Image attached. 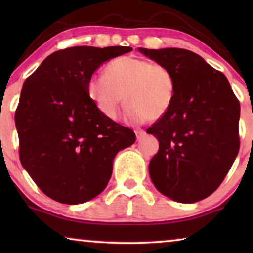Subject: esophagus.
I'll use <instances>...</instances> for the list:
<instances>
[{
  "label": "esophagus",
  "mask_w": 253,
  "mask_h": 253,
  "mask_svg": "<svg viewBox=\"0 0 253 253\" xmlns=\"http://www.w3.org/2000/svg\"><path fill=\"white\" fill-rule=\"evenodd\" d=\"M145 134H146V132H145L144 130H137V131H136L137 140H141V139H143V138L145 137Z\"/></svg>",
  "instance_id": "1"
}]
</instances>
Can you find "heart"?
Returning a JSON list of instances; mask_svg holds the SVG:
<instances>
[{"label": "heart", "instance_id": "obj_1", "mask_svg": "<svg viewBox=\"0 0 253 253\" xmlns=\"http://www.w3.org/2000/svg\"><path fill=\"white\" fill-rule=\"evenodd\" d=\"M106 75H92L88 98L103 115L114 119L123 101L131 122L158 121L169 112L176 94L170 69L136 56H120L106 65Z\"/></svg>", "mask_w": 253, "mask_h": 253}]
</instances>
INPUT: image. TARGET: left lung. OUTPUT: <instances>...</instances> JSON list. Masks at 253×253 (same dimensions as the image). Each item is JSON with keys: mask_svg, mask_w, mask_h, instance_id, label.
<instances>
[{"mask_svg": "<svg viewBox=\"0 0 253 253\" xmlns=\"http://www.w3.org/2000/svg\"><path fill=\"white\" fill-rule=\"evenodd\" d=\"M138 50L168 67L176 81L170 109L146 131L159 140L148 166L152 182L175 202H199L219 188L237 157L240 101L226 76L198 54Z\"/></svg>", "mask_w": 253, "mask_h": 253, "instance_id": "obj_1", "label": "left lung"}]
</instances>
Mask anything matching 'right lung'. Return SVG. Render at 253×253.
<instances>
[{
    "mask_svg": "<svg viewBox=\"0 0 253 253\" xmlns=\"http://www.w3.org/2000/svg\"><path fill=\"white\" fill-rule=\"evenodd\" d=\"M131 47L79 46L50 54L24 82L15 123L22 166L49 198L77 205L101 193L117 152L136 141L129 127L88 98V78Z\"/></svg>",
    "mask_w": 253,
    "mask_h": 253,
    "instance_id": "add662e5",
    "label": "right lung"
}]
</instances>
